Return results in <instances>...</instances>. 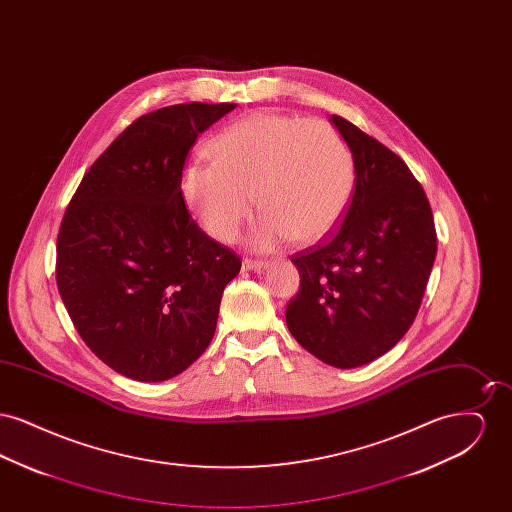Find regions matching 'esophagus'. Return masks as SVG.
Here are the masks:
<instances>
[{
    "label": "esophagus",
    "mask_w": 512,
    "mask_h": 512,
    "mask_svg": "<svg viewBox=\"0 0 512 512\" xmlns=\"http://www.w3.org/2000/svg\"><path fill=\"white\" fill-rule=\"evenodd\" d=\"M265 267H267V261H259V259H244L242 263L245 272H261Z\"/></svg>",
    "instance_id": "34e87169"
}]
</instances>
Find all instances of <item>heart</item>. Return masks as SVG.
Masks as SVG:
<instances>
[{
  "mask_svg": "<svg viewBox=\"0 0 512 512\" xmlns=\"http://www.w3.org/2000/svg\"><path fill=\"white\" fill-rule=\"evenodd\" d=\"M213 161H190L180 190L201 228L232 242L253 211H263L249 242L270 249L292 238L315 244L343 219L355 188V157L324 121L255 111L209 144Z\"/></svg>",
  "mask_w": 512,
  "mask_h": 512,
  "instance_id": "b5f03b06",
  "label": "heart"
}]
</instances>
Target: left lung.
I'll return each instance as SVG.
<instances>
[{
	"mask_svg": "<svg viewBox=\"0 0 512 512\" xmlns=\"http://www.w3.org/2000/svg\"><path fill=\"white\" fill-rule=\"evenodd\" d=\"M355 157L341 226L295 253L301 288L286 307L293 338L322 363L363 366L401 340L420 309L438 238L432 209L405 161L332 115Z\"/></svg>",
	"mask_w": 512,
	"mask_h": 512,
	"instance_id": "8db88e82",
	"label": "left lung"
}]
</instances>
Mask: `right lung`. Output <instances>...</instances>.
Wrapping results in <instances>:
<instances>
[{"label": "right lung", "mask_w": 512, "mask_h": 512, "mask_svg": "<svg viewBox=\"0 0 512 512\" xmlns=\"http://www.w3.org/2000/svg\"><path fill=\"white\" fill-rule=\"evenodd\" d=\"M236 103H178L132 122L84 174L57 236L76 332L115 372L163 382L201 357L242 261L192 219L180 176L197 136Z\"/></svg>", "instance_id": "add662e5"}]
</instances>
